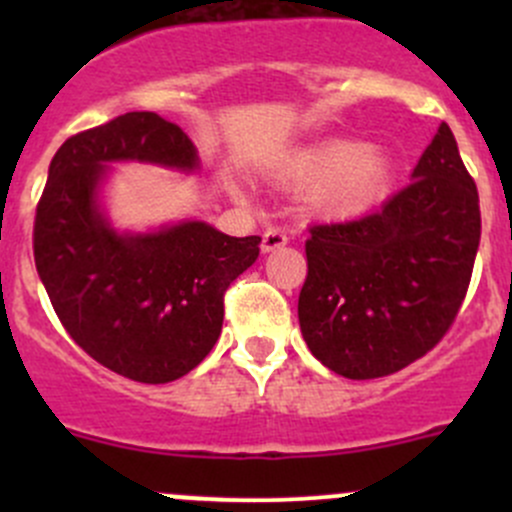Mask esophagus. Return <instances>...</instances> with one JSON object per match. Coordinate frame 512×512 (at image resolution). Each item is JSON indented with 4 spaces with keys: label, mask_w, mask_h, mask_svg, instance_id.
I'll return each mask as SVG.
<instances>
[{
    "label": "esophagus",
    "mask_w": 512,
    "mask_h": 512,
    "mask_svg": "<svg viewBox=\"0 0 512 512\" xmlns=\"http://www.w3.org/2000/svg\"><path fill=\"white\" fill-rule=\"evenodd\" d=\"M287 245V235L280 230V227H270V230L262 235V252H275L280 247Z\"/></svg>",
    "instance_id": "1"
}]
</instances>
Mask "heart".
<instances>
[{
    "instance_id": "1",
    "label": "heart",
    "mask_w": 512,
    "mask_h": 512,
    "mask_svg": "<svg viewBox=\"0 0 512 512\" xmlns=\"http://www.w3.org/2000/svg\"><path fill=\"white\" fill-rule=\"evenodd\" d=\"M282 180L297 190H309L317 210L337 218L374 208L394 180V163L386 153L359 141H327L302 151L282 170ZM232 193L242 195L232 185Z\"/></svg>"
}]
</instances>
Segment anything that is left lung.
<instances>
[{"instance_id": "left-lung-1", "label": "left lung", "mask_w": 512, "mask_h": 512, "mask_svg": "<svg viewBox=\"0 0 512 512\" xmlns=\"http://www.w3.org/2000/svg\"><path fill=\"white\" fill-rule=\"evenodd\" d=\"M478 242V188L441 123L381 210L309 230L297 304L309 352L356 381L421 359L461 309Z\"/></svg>"}]
</instances>
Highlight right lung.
<instances>
[{
	"label": "right lung",
	"instance_id": "obj_1",
	"mask_svg": "<svg viewBox=\"0 0 512 512\" xmlns=\"http://www.w3.org/2000/svg\"><path fill=\"white\" fill-rule=\"evenodd\" d=\"M138 160L193 173L180 126L131 111L66 138L36 205L34 262L69 337L106 369L168 384L193 371L223 329L225 289L260 255L262 237L188 223L118 232L98 203L108 163Z\"/></svg>",
	"mask_w": 512,
	"mask_h": 512
}]
</instances>
